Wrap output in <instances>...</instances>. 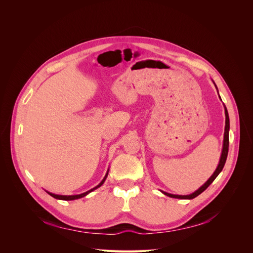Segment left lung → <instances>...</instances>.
<instances>
[{
  "label": "left lung",
  "instance_id": "left-lung-1",
  "mask_svg": "<svg viewBox=\"0 0 253 253\" xmlns=\"http://www.w3.org/2000/svg\"><path fill=\"white\" fill-rule=\"evenodd\" d=\"M214 83V82H213ZM215 85V83H214ZM216 87V85H215ZM217 89V87H216ZM220 97V96H219ZM224 114H225V127H224V136H223V145H222V152H221V156H220V160H219V163H218V166L217 168L215 169V171L213 172V174H212L210 176V178L202 185L201 188H199L196 192H194L193 194H190V195H184V196H181V195H173V194H169V193H166V192H162L164 195L168 196V197H171V198H176V199H194L196 198L197 196L200 195L201 193H203L209 185L212 183V181H213L217 175L220 173L224 164H225V161H227V157H228V152H229V130H230V119H229V114H228V111H227V108L224 106Z\"/></svg>",
  "mask_w": 253,
  "mask_h": 253
}]
</instances>
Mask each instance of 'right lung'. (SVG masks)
<instances>
[{"mask_svg":"<svg viewBox=\"0 0 253 253\" xmlns=\"http://www.w3.org/2000/svg\"><path fill=\"white\" fill-rule=\"evenodd\" d=\"M108 174H109V170H108V172H106L105 176L103 177V179L100 181V183H99L98 185H96L95 188H93V189H91V190H89V191H87V192H85V193H83V194H80V195H73V196H62V195H55V194H52V193H49V192H47V193H48L50 196H52L53 198L58 199V200H65V201H70V200H76V199L83 198V197H85L86 195H88L89 193H91L92 191H94V190H96L97 188L101 187V185L103 184V182L105 181L106 177H108Z\"/></svg>","mask_w":253,"mask_h":253,"instance_id":"1","label":"right lung"}]
</instances>
